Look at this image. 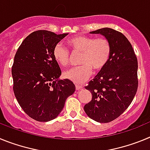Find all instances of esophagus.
I'll list each match as a JSON object with an SVG mask.
<instances>
[{"label": "esophagus", "mask_w": 150, "mask_h": 150, "mask_svg": "<svg viewBox=\"0 0 150 150\" xmlns=\"http://www.w3.org/2000/svg\"><path fill=\"white\" fill-rule=\"evenodd\" d=\"M83 88V86H81V85H78V84L76 85V90H80V89H82Z\"/></svg>", "instance_id": "obj_1"}]
</instances>
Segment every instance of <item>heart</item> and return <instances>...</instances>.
Wrapping results in <instances>:
<instances>
[{"label":"heart","instance_id":"heart-1","mask_svg":"<svg viewBox=\"0 0 150 150\" xmlns=\"http://www.w3.org/2000/svg\"><path fill=\"white\" fill-rule=\"evenodd\" d=\"M68 46L74 53L82 52L79 63L82 65L74 67L64 74L66 79L76 84L86 81L92 73V69L100 71L109 62L111 55V44L105 38L95 39L88 36H76L67 40ZM57 63L66 67L70 62V52L60 43L55 45L52 51Z\"/></svg>","mask_w":150,"mask_h":150}]
</instances>
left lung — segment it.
<instances>
[{
	"instance_id": "1",
	"label": "left lung",
	"mask_w": 150,
	"mask_h": 150,
	"mask_svg": "<svg viewBox=\"0 0 150 150\" xmlns=\"http://www.w3.org/2000/svg\"><path fill=\"white\" fill-rule=\"evenodd\" d=\"M90 34H100L110 41L111 55L105 67L85 87L92 98L84 110L98 122H110L128 108L136 95L137 59L132 44L121 32L104 28Z\"/></svg>"
}]
</instances>
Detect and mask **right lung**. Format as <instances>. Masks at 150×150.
Segmentation results:
<instances>
[{
	"label": "right lung",
	"instance_id": "obj_1",
	"mask_svg": "<svg viewBox=\"0 0 150 150\" xmlns=\"http://www.w3.org/2000/svg\"><path fill=\"white\" fill-rule=\"evenodd\" d=\"M67 34L36 30L24 40L14 57V95L26 114L37 121L55 119L76 89L71 80L59 79L62 71L52 54Z\"/></svg>",
	"mask_w": 150,
	"mask_h": 150
}]
</instances>
